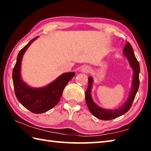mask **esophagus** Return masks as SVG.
Here are the masks:
<instances>
[{
	"mask_svg": "<svg viewBox=\"0 0 151 151\" xmlns=\"http://www.w3.org/2000/svg\"><path fill=\"white\" fill-rule=\"evenodd\" d=\"M81 73H88L90 72V68L88 67V66H84L81 68Z\"/></svg>",
	"mask_w": 151,
	"mask_h": 151,
	"instance_id": "esophagus-1",
	"label": "esophagus"
}]
</instances>
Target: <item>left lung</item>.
I'll list each match as a JSON object with an SVG mask.
<instances>
[{
    "instance_id": "8db88e82",
    "label": "left lung",
    "mask_w": 151,
    "mask_h": 151,
    "mask_svg": "<svg viewBox=\"0 0 151 151\" xmlns=\"http://www.w3.org/2000/svg\"><path fill=\"white\" fill-rule=\"evenodd\" d=\"M123 56L127 58L129 62L130 66L132 68L133 71V76L131 84V91L128 96L127 100L125 103L118 109H106L102 108L98 106L93 100L91 95V91L93 88V78L92 76H89L88 86L85 93V101L86 103L89 111L97 119L103 120V121H108L116 119L117 117L122 115L126 113L128 111L131 109L132 104L133 103L134 99L136 96V94L139 87V73H140V66L136 57H135L133 49L132 46L129 42H127L123 49Z\"/></svg>"
}]
</instances>
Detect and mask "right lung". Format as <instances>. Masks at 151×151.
<instances>
[{
  "mask_svg": "<svg viewBox=\"0 0 151 151\" xmlns=\"http://www.w3.org/2000/svg\"><path fill=\"white\" fill-rule=\"evenodd\" d=\"M38 37L30 40L20 50L12 70L14 93L18 101L25 108L35 114L43 113L57 105L65 86L75 75L74 72L63 73L48 85L40 88L32 87L22 80L20 70L23 55Z\"/></svg>",
  "mask_w": 151,
  "mask_h": 151,
  "instance_id": "add662e5",
  "label": "right lung"
}]
</instances>
